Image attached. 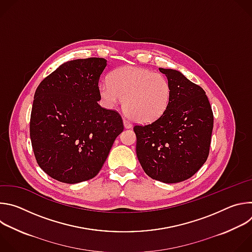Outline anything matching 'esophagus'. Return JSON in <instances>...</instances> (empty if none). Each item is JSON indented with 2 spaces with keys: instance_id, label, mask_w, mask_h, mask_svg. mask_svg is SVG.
I'll return each instance as SVG.
<instances>
[{
  "instance_id": "obj_1",
  "label": "esophagus",
  "mask_w": 252,
  "mask_h": 252,
  "mask_svg": "<svg viewBox=\"0 0 252 252\" xmlns=\"http://www.w3.org/2000/svg\"><path fill=\"white\" fill-rule=\"evenodd\" d=\"M124 126H125V127H126V128H130V127L132 126V124H131L128 120L124 119Z\"/></svg>"
}]
</instances>
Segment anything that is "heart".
Here are the masks:
<instances>
[{"instance_id": "b5f03b06", "label": "heart", "mask_w": 252, "mask_h": 252, "mask_svg": "<svg viewBox=\"0 0 252 252\" xmlns=\"http://www.w3.org/2000/svg\"><path fill=\"white\" fill-rule=\"evenodd\" d=\"M98 92L107 106H116L125 99L126 114L139 123L159 118L170 98V87L163 75L132 65L114 70L110 82L99 83Z\"/></svg>"}]
</instances>
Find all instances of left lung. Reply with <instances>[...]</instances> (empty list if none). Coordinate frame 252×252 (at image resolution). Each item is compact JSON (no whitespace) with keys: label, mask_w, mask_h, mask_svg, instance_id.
<instances>
[{"label":"left lung","mask_w":252,"mask_h":252,"mask_svg":"<svg viewBox=\"0 0 252 252\" xmlns=\"http://www.w3.org/2000/svg\"><path fill=\"white\" fill-rule=\"evenodd\" d=\"M170 98L164 113L153 123L135 125L136 156L153 179L176 184L191 177L209 155L213 113L201 87L178 70L161 68Z\"/></svg>","instance_id":"left-lung-1"}]
</instances>
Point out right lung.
Here are the masks:
<instances>
[{"label": "right lung", "mask_w": 252, "mask_h": 252, "mask_svg": "<svg viewBox=\"0 0 252 252\" xmlns=\"http://www.w3.org/2000/svg\"><path fill=\"white\" fill-rule=\"evenodd\" d=\"M105 66L102 58L69 61L35 90L30 120L32 152L56 181L73 185L94 177L124 130L121 115L97 103Z\"/></svg>", "instance_id": "right-lung-1"}]
</instances>
